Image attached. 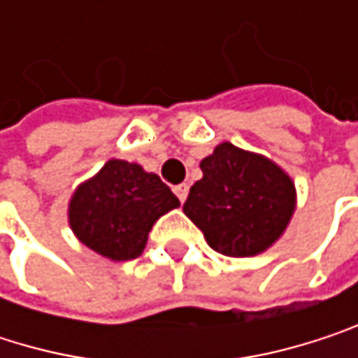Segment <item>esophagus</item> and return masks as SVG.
<instances>
[{
	"label": "esophagus",
	"instance_id": "obj_1",
	"mask_svg": "<svg viewBox=\"0 0 358 358\" xmlns=\"http://www.w3.org/2000/svg\"><path fill=\"white\" fill-rule=\"evenodd\" d=\"M174 192H176V196L180 199V203H184L186 196H188V184H178V186H174Z\"/></svg>",
	"mask_w": 358,
	"mask_h": 358
}]
</instances>
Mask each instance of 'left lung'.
<instances>
[{"label": "left lung", "instance_id": "8db88e82", "mask_svg": "<svg viewBox=\"0 0 358 358\" xmlns=\"http://www.w3.org/2000/svg\"><path fill=\"white\" fill-rule=\"evenodd\" d=\"M203 178L190 186L184 213L207 245L226 257L267 250L296 207L292 178L271 159L222 143L201 162Z\"/></svg>", "mask_w": 358, "mask_h": 358}]
</instances>
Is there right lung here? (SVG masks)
Masks as SVG:
<instances>
[{
	"label": "right lung",
	"mask_w": 358,
	"mask_h": 358,
	"mask_svg": "<svg viewBox=\"0 0 358 358\" xmlns=\"http://www.w3.org/2000/svg\"><path fill=\"white\" fill-rule=\"evenodd\" d=\"M180 207L178 196L157 174L138 164L109 159L83 182L68 205V222L76 238L111 261L136 259L153 224Z\"/></svg>",
	"instance_id": "obj_1"
}]
</instances>
